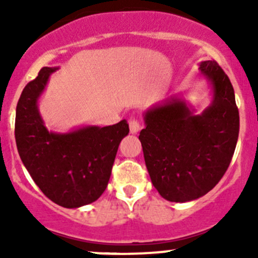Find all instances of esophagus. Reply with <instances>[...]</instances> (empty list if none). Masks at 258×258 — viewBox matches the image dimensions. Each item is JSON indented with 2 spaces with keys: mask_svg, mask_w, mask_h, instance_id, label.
<instances>
[{
  "mask_svg": "<svg viewBox=\"0 0 258 258\" xmlns=\"http://www.w3.org/2000/svg\"><path fill=\"white\" fill-rule=\"evenodd\" d=\"M140 130H141V123H140L137 119L132 118L131 121H130V132H131V134H139Z\"/></svg>",
  "mask_w": 258,
  "mask_h": 258,
  "instance_id": "34e87169",
  "label": "esophagus"
}]
</instances>
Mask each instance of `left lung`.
Segmentation results:
<instances>
[{
    "label": "left lung",
    "instance_id": "1",
    "mask_svg": "<svg viewBox=\"0 0 258 258\" xmlns=\"http://www.w3.org/2000/svg\"><path fill=\"white\" fill-rule=\"evenodd\" d=\"M211 86V103L197 110L175 95L144 112L139 140L151 181L165 200L188 202L205 196L230 166L240 131L231 81L216 61L200 62Z\"/></svg>",
    "mask_w": 258,
    "mask_h": 258
}]
</instances>
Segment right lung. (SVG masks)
Wrapping results in <instances>:
<instances>
[{
  "label": "right lung",
  "mask_w": 258,
  "mask_h": 258,
  "mask_svg": "<svg viewBox=\"0 0 258 258\" xmlns=\"http://www.w3.org/2000/svg\"><path fill=\"white\" fill-rule=\"evenodd\" d=\"M57 67H43L23 88L16 108L15 137L22 163L35 183L54 204L79 209L103 194L127 122L81 126L69 132L48 131L38 100Z\"/></svg>",
  "instance_id": "obj_1"
}]
</instances>
